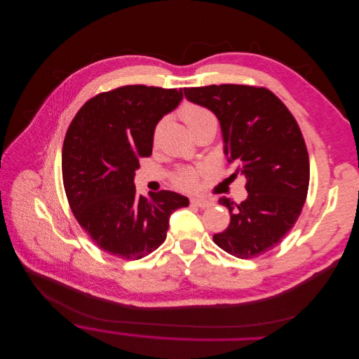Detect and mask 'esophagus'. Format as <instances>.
<instances>
[{
  "mask_svg": "<svg viewBox=\"0 0 359 359\" xmlns=\"http://www.w3.org/2000/svg\"><path fill=\"white\" fill-rule=\"evenodd\" d=\"M191 205L198 206V208H208V206H212L213 202L209 199H205V198H192Z\"/></svg>",
  "mask_w": 359,
  "mask_h": 359,
  "instance_id": "34e87169",
  "label": "esophagus"
}]
</instances>
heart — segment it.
I'll use <instances>...</instances> for the list:
<instances>
[{"mask_svg":"<svg viewBox=\"0 0 359 359\" xmlns=\"http://www.w3.org/2000/svg\"><path fill=\"white\" fill-rule=\"evenodd\" d=\"M181 117L191 131L205 124H217V117H215V114L209 109L199 104H185L181 109ZM160 127L161 124L157 126L156 135L158 134ZM198 175H199L198 170L182 168L174 175V182L177 184V187L182 189H192L198 182Z\"/></svg>","mask_w":359,"mask_h":359,"instance_id":"1","label":"heart"}]
</instances>
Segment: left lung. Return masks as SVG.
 Returning a JSON list of instances; mask_svg holds the SVG:
<instances>
[{"label": "left lung", "instance_id": "left-lung-1", "mask_svg": "<svg viewBox=\"0 0 359 359\" xmlns=\"http://www.w3.org/2000/svg\"><path fill=\"white\" fill-rule=\"evenodd\" d=\"M185 97L218 117L224 154L246 178L248 198L222 196L229 226L213 242L239 259L257 257L290 232L304 206L310 163L300 127L283 102L264 88L212 85L184 89Z\"/></svg>", "mask_w": 359, "mask_h": 359}]
</instances>
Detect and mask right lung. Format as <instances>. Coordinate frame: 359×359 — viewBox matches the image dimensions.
I'll list each match as a JSON object with an SVG mask.
<instances>
[{
    "instance_id": "obj_1",
    "label": "right lung",
    "mask_w": 359,
    "mask_h": 359,
    "mask_svg": "<svg viewBox=\"0 0 359 359\" xmlns=\"http://www.w3.org/2000/svg\"><path fill=\"white\" fill-rule=\"evenodd\" d=\"M182 89L133 85L100 93L72 120L62 149L65 192L79 225L104 252L137 260L167 238L170 217L189 199L172 191L137 195L138 158L153 153L158 121Z\"/></svg>"
}]
</instances>
